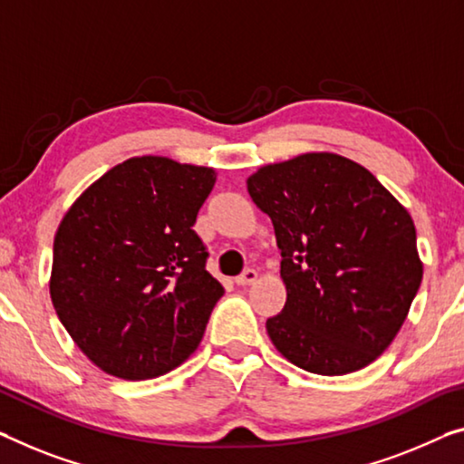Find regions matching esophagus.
<instances>
[{"instance_id":"34e87169","label":"esophagus","mask_w":464,"mask_h":464,"mask_svg":"<svg viewBox=\"0 0 464 464\" xmlns=\"http://www.w3.org/2000/svg\"><path fill=\"white\" fill-rule=\"evenodd\" d=\"M256 279H258V271H254V268H246V271L235 279V283H237V285H252Z\"/></svg>"}]
</instances>
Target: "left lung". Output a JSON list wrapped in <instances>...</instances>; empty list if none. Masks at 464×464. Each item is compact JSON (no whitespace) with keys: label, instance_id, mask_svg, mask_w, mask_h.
<instances>
[{"label":"left lung","instance_id":"obj_1","mask_svg":"<svg viewBox=\"0 0 464 464\" xmlns=\"http://www.w3.org/2000/svg\"><path fill=\"white\" fill-rule=\"evenodd\" d=\"M247 193L268 214L287 302L266 321L283 358L316 375L364 369L390 348L423 279L411 212L334 151L260 166Z\"/></svg>","mask_w":464,"mask_h":464}]
</instances>
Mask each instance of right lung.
Here are the masks:
<instances>
[{
  "instance_id": "add662e5",
  "label": "right lung",
  "mask_w": 464,
  "mask_h": 464,
  "mask_svg": "<svg viewBox=\"0 0 464 464\" xmlns=\"http://www.w3.org/2000/svg\"><path fill=\"white\" fill-rule=\"evenodd\" d=\"M210 166L129 158L74 199L53 237L50 295L79 350L108 375H166L198 350L225 289L206 271L198 210Z\"/></svg>"
}]
</instances>
